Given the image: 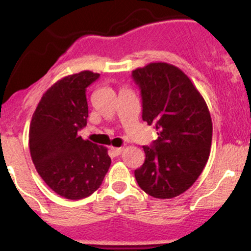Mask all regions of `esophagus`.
I'll use <instances>...</instances> for the list:
<instances>
[{"instance_id":"obj_1","label":"esophagus","mask_w":251,"mask_h":251,"mask_svg":"<svg viewBox=\"0 0 251 251\" xmlns=\"http://www.w3.org/2000/svg\"><path fill=\"white\" fill-rule=\"evenodd\" d=\"M123 151H124L123 147H120V148H118V147H111L110 148V151L113 153V155H115V156L120 155V154L123 153Z\"/></svg>"}]
</instances>
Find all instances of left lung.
<instances>
[{
  "label": "left lung",
  "mask_w": 251,
  "mask_h": 251,
  "mask_svg": "<svg viewBox=\"0 0 251 251\" xmlns=\"http://www.w3.org/2000/svg\"><path fill=\"white\" fill-rule=\"evenodd\" d=\"M132 77L141 88L142 119L158 133L151 147H143L146 160L135 170L136 181L154 198H175L192 187L207 163L209 108L191 78L173 64L149 63L133 70Z\"/></svg>",
  "instance_id": "obj_1"
}]
</instances>
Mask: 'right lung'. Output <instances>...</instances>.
Masks as SVG:
<instances>
[{
	"mask_svg": "<svg viewBox=\"0 0 251 251\" xmlns=\"http://www.w3.org/2000/svg\"><path fill=\"white\" fill-rule=\"evenodd\" d=\"M98 77V73L83 70L58 80L44 93L30 123L36 171L53 192L72 201L97 191L111 163L105 147L77 136L87 124L86 87Z\"/></svg>",
	"mask_w": 251,
	"mask_h": 251,
	"instance_id": "right-lung-1",
	"label": "right lung"
}]
</instances>
